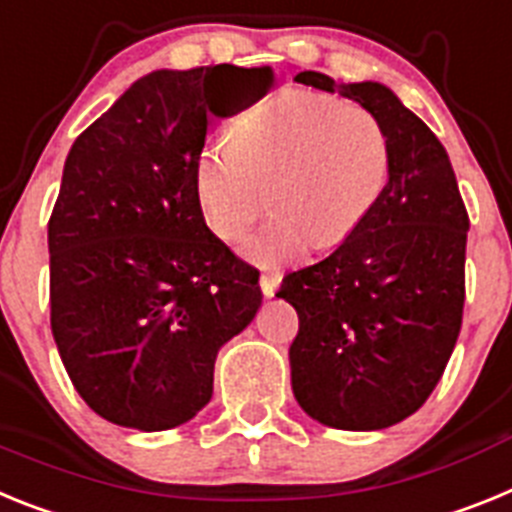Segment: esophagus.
I'll list each match as a JSON object with an SVG mask.
<instances>
[{
    "instance_id": "34e87169",
    "label": "esophagus",
    "mask_w": 512,
    "mask_h": 512,
    "mask_svg": "<svg viewBox=\"0 0 512 512\" xmlns=\"http://www.w3.org/2000/svg\"><path fill=\"white\" fill-rule=\"evenodd\" d=\"M278 286H281V273L278 270H268V273L260 275V288L265 296H275Z\"/></svg>"
}]
</instances>
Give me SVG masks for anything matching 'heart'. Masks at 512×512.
<instances>
[{
    "mask_svg": "<svg viewBox=\"0 0 512 512\" xmlns=\"http://www.w3.org/2000/svg\"><path fill=\"white\" fill-rule=\"evenodd\" d=\"M391 172L386 128L361 105L286 90L239 115L231 136L203 144L195 195L221 239L234 242L273 203L275 213L242 244L262 268L296 262L317 244L337 247L379 203Z\"/></svg>",
    "mask_w": 512,
    "mask_h": 512,
    "instance_id": "1",
    "label": "heart"
}]
</instances>
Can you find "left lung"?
Masks as SVG:
<instances>
[{
    "label": "left lung",
    "mask_w": 512,
    "mask_h": 512,
    "mask_svg": "<svg viewBox=\"0 0 512 512\" xmlns=\"http://www.w3.org/2000/svg\"><path fill=\"white\" fill-rule=\"evenodd\" d=\"M296 82L376 115L391 172L345 242L283 278L278 299L299 314L293 397L327 428L384 430L420 410L459 340L469 216L438 136L386 84H337L319 71Z\"/></svg>",
    "instance_id": "1"
}]
</instances>
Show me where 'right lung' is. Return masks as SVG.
Masks as SVG:
<instances>
[{
  "instance_id": "obj_1",
  "label": "right lung",
  "mask_w": 512,
  "mask_h": 512,
  "mask_svg": "<svg viewBox=\"0 0 512 512\" xmlns=\"http://www.w3.org/2000/svg\"><path fill=\"white\" fill-rule=\"evenodd\" d=\"M270 84V66L157 69L71 144L48 221L51 330L79 397L113 425L193 420L219 350L260 309V273L206 226L195 159L208 118Z\"/></svg>"
}]
</instances>
